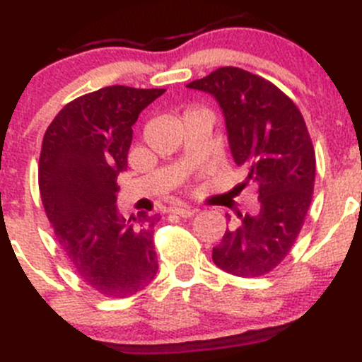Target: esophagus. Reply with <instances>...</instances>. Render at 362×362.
I'll return each mask as SVG.
<instances>
[{
	"label": "esophagus",
	"instance_id": "esophagus-1",
	"mask_svg": "<svg viewBox=\"0 0 362 362\" xmlns=\"http://www.w3.org/2000/svg\"><path fill=\"white\" fill-rule=\"evenodd\" d=\"M197 211H199V210H197V208L187 206V204H182V206H173V208H171V213H175V215H178V216H184V218L196 215Z\"/></svg>",
	"mask_w": 362,
	"mask_h": 362
}]
</instances>
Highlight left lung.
<instances>
[{
	"mask_svg": "<svg viewBox=\"0 0 362 362\" xmlns=\"http://www.w3.org/2000/svg\"><path fill=\"white\" fill-rule=\"evenodd\" d=\"M187 88L216 98L232 158L246 173L239 189L258 187V210L238 213L213 262L232 276H265L290 253L310 206L315 152L305 121L286 93L239 67H220Z\"/></svg>",
	"mask_w": 362,
	"mask_h": 362,
	"instance_id": "left-lung-1",
	"label": "left lung"
}]
</instances>
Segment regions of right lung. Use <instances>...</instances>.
I'll return each mask as SVG.
<instances>
[{"mask_svg":"<svg viewBox=\"0 0 362 362\" xmlns=\"http://www.w3.org/2000/svg\"><path fill=\"white\" fill-rule=\"evenodd\" d=\"M163 88L105 86L55 116L40 154V194L57 243L76 276L109 298L149 286L158 272V215L117 213L116 178L128 168L132 127Z\"/></svg>","mask_w":362,"mask_h":362,"instance_id":"add662e5","label":"right lung"}]
</instances>
